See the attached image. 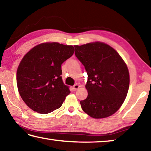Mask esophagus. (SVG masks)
<instances>
[{
    "label": "esophagus",
    "instance_id": "esophagus-1",
    "mask_svg": "<svg viewBox=\"0 0 151 151\" xmlns=\"http://www.w3.org/2000/svg\"><path fill=\"white\" fill-rule=\"evenodd\" d=\"M79 87H80V86H79V85H78V84H75V85L73 86V89H74V90H75V91H76V89H78Z\"/></svg>",
    "mask_w": 151,
    "mask_h": 151
}]
</instances>
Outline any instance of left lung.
<instances>
[{
	"mask_svg": "<svg viewBox=\"0 0 151 151\" xmlns=\"http://www.w3.org/2000/svg\"><path fill=\"white\" fill-rule=\"evenodd\" d=\"M75 56L88 75L86 99L81 108L94 119L106 118L118 111L129 88V73L119 53L103 42L76 45Z\"/></svg>",
	"mask_w": 151,
	"mask_h": 151,
	"instance_id": "left-lung-1",
	"label": "left lung"
}]
</instances>
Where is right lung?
Masks as SVG:
<instances>
[{"mask_svg": "<svg viewBox=\"0 0 151 151\" xmlns=\"http://www.w3.org/2000/svg\"><path fill=\"white\" fill-rule=\"evenodd\" d=\"M74 51L71 45L46 42L24 55L17 69V83L20 96L29 108L47 114L62 106L70 92L63 82L61 65Z\"/></svg>", "mask_w": 151, "mask_h": 151, "instance_id": "1", "label": "right lung"}]
</instances>
